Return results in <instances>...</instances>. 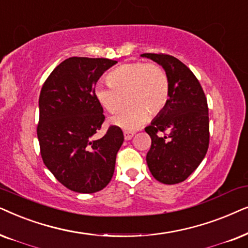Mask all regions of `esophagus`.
Here are the masks:
<instances>
[{"label":"esophagus","instance_id":"1","mask_svg":"<svg viewBox=\"0 0 248 248\" xmlns=\"http://www.w3.org/2000/svg\"><path fill=\"white\" fill-rule=\"evenodd\" d=\"M134 135H135L134 131H124V140H131V138L134 137Z\"/></svg>","mask_w":248,"mask_h":248}]
</instances>
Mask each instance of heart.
Returning a JSON list of instances; mask_svg holds the SVG:
<instances>
[{"instance_id":"obj_1","label":"heart","mask_w":248,"mask_h":248,"mask_svg":"<svg viewBox=\"0 0 248 248\" xmlns=\"http://www.w3.org/2000/svg\"><path fill=\"white\" fill-rule=\"evenodd\" d=\"M108 84L95 87V97L108 113H115L129 100L126 107L112 118V122L133 130L146 120L148 113L156 115L169 100V78L160 64L143 61L121 64L108 75Z\"/></svg>"}]
</instances>
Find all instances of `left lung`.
Returning <instances> with one entry per match:
<instances>
[{
  "mask_svg": "<svg viewBox=\"0 0 248 248\" xmlns=\"http://www.w3.org/2000/svg\"><path fill=\"white\" fill-rule=\"evenodd\" d=\"M161 64L169 78L166 108L145 128L152 144L146 162L157 181L167 185L186 180L205 156L210 143L209 108L199 79L172 55L144 53Z\"/></svg>",
  "mask_w": 248,
  "mask_h": 248,
  "instance_id": "8db88e82",
  "label": "left lung"
}]
</instances>
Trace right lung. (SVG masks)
Listing matches in <instances>:
<instances>
[{"label":"right lung","instance_id":"right-lung-1","mask_svg":"<svg viewBox=\"0 0 248 248\" xmlns=\"http://www.w3.org/2000/svg\"><path fill=\"white\" fill-rule=\"evenodd\" d=\"M117 61L72 57L46 79L39 94L37 137L43 162L68 189L92 194L103 189L114 172L124 133L110 126L96 138L105 120L95 86Z\"/></svg>","mask_w":248,"mask_h":248}]
</instances>
